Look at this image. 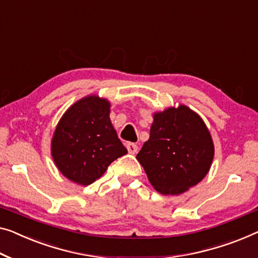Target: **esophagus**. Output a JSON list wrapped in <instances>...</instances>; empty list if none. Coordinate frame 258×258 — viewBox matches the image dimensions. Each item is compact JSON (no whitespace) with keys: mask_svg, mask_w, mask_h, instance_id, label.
Here are the masks:
<instances>
[{"mask_svg":"<svg viewBox=\"0 0 258 258\" xmlns=\"http://www.w3.org/2000/svg\"><path fill=\"white\" fill-rule=\"evenodd\" d=\"M126 148H127L130 154H136L138 152V146L136 144H132V142H128V144L126 145Z\"/></svg>","mask_w":258,"mask_h":258,"instance_id":"34e87169","label":"esophagus"}]
</instances>
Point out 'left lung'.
I'll return each instance as SVG.
<instances>
[{
    "label": "left lung",
    "instance_id": "1",
    "mask_svg": "<svg viewBox=\"0 0 258 258\" xmlns=\"http://www.w3.org/2000/svg\"><path fill=\"white\" fill-rule=\"evenodd\" d=\"M149 139L138 153L154 189L178 196L197 185L210 171L214 145L202 117L186 105L153 114Z\"/></svg>",
    "mask_w": 258,
    "mask_h": 258
}]
</instances>
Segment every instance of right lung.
<instances>
[{
    "mask_svg": "<svg viewBox=\"0 0 258 258\" xmlns=\"http://www.w3.org/2000/svg\"><path fill=\"white\" fill-rule=\"evenodd\" d=\"M110 106L106 98L86 96L57 122L51 154L59 171L72 182L89 185L127 153L110 120Z\"/></svg>",
    "mask_w": 258,
    "mask_h": 258,
    "instance_id": "obj_1",
    "label": "right lung"
}]
</instances>
